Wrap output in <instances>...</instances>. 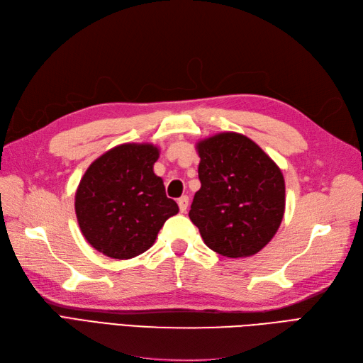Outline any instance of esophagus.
<instances>
[{
  "instance_id": "1",
  "label": "esophagus",
  "mask_w": 363,
  "mask_h": 363,
  "mask_svg": "<svg viewBox=\"0 0 363 363\" xmlns=\"http://www.w3.org/2000/svg\"><path fill=\"white\" fill-rule=\"evenodd\" d=\"M177 204L180 207V212H186V208H188V204H189V196L188 195H182L180 199L177 200Z\"/></svg>"
}]
</instances>
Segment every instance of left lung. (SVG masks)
<instances>
[{"mask_svg": "<svg viewBox=\"0 0 363 363\" xmlns=\"http://www.w3.org/2000/svg\"><path fill=\"white\" fill-rule=\"evenodd\" d=\"M200 191L189 211L204 244L227 257L256 255L277 233L284 179L256 142L225 131L196 144Z\"/></svg>", "mask_w": 363, "mask_h": 363, "instance_id": "8db88e82", "label": "left lung"}]
</instances>
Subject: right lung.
<instances>
[{
  "mask_svg": "<svg viewBox=\"0 0 363 363\" xmlns=\"http://www.w3.org/2000/svg\"><path fill=\"white\" fill-rule=\"evenodd\" d=\"M157 159L152 144H123L86 169L75 192V215L87 242L104 256L124 260L142 255L164 221L179 213L152 171Z\"/></svg>",
  "mask_w": 363,
  "mask_h": 363,
  "instance_id": "obj_1",
  "label": "right lung"
}]
</instances>
